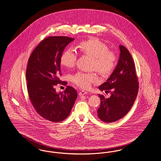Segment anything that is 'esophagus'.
Here are the masks:
<instances>
[{"instance_id":"obj_1","label":"esophagus","mask_w":161,"mask_h":161,"mask_svg":"<svg viewBox=\"0 0 161 161\" xmlns=\"http://www.w3.org/2000/svg\"><path fill=\"white\" fill-rule=\"evenodd\" d=\"M86 94H87V92H86V91H84V90H81V91H80V92H79V95H80V96H82V95H86Z\"/></svg>"}]
</instances>
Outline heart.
<instances>
[{
	"label": "heart",
	"instance_id": "obj_1",
	"mask_svg": "<svg viewBox=\"0 0 161 161\" xmlns=\"http://www.w3.org/2000/svg\"><path fill=\"white\" fill-rule=\"evenodd\" d=\"M78 48L84 54L92 58V68L97 69L103 74H109L115 68L116 57L113 52H109L106 44L98 39H90L81 42ZM77 53L73 48L66 50L62 54L60 63L66 68L73 67L76 62ZM72 81L78 86L89 88L92 83L98 81V78L93 73L77 72L71 77Z\"/></svg>",
	"mask_w": 161,
	"mask_h": 161
}]
</instances>
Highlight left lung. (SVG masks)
Wrapping results in <instances>:
<instances>
[{
	"mask_svg": "<svg viewBox=\"0 0 161 161\" xmlns=\"http://www.w3.org/2000/svg\"><path fill=\"white\" fill-rule=\"evenodd\" d=\"M120 56L116 68L107 81L98 87L101 91L110 93L111 96L101 98L97 116L106 123L116 122L127 114L135 102L138 91L135 64L128 50L119 45Z\"/></svg>",
	"mask_w": 161,
	"mask_h": 161,
	"instance_id": "left-lung-1",
	"label": "left lung"
}]
</instances>
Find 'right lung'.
<instances>
[{
  "mask_svg": "<svg viewBox=\"0 0 161 161\" xmlns=\"http://www.w3.org/2000/svg\"><path fill=\"white\" fill-rule=\"evenodd\" d=\"M74 40L66 36L48 37L35 48L28 60L26 80L31 101L40 116L53 122L67 118L77 97L72 87L58 93L54 88L61 83V56Z\"/></svg>",
  "mask_w": 161,
  "mask_h": 161,
  "instance_id": "1",
  "label": "right lung"
}]
</instances>
